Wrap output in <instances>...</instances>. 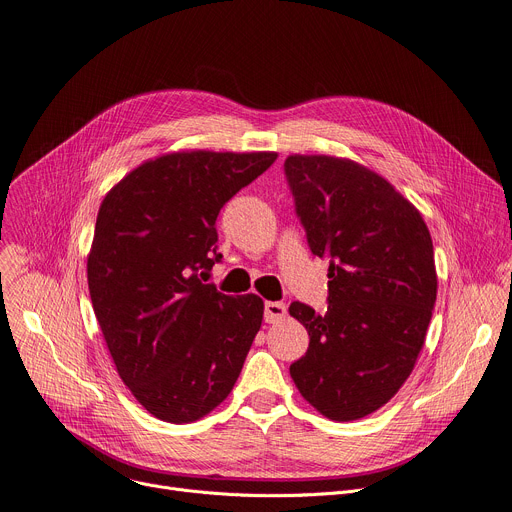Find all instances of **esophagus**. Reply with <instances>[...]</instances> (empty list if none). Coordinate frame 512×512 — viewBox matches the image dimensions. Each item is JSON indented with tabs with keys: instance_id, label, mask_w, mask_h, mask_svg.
I'll list each match as a JSON object with an SVG mask.
<instances>
[{
	"instance_id": "1",
	"label": "esophagus",
	"mask_w": 512,
	"mask_h": 512,
	"mask_svg": "<svg viewBox=\"0 0 512 512\" xmlns=\"http://www.w3.org/2000/svg\"><path fill=\"white\" fill-rule=\"evenodd\" d=\"M287 316V307L283 303H277V301H268L264 305V320L266 324H279L283 322Z\"/></svg>"
}]
</instances>
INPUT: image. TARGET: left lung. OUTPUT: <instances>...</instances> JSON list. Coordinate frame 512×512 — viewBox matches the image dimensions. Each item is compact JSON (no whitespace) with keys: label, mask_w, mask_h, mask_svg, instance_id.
Returning a JSON list of instances; mask_svg holds the SVG:
<instances>
[{"label":"left lung","mask_w":512,"mask_h":512,"mask_svg":"<svg viewBox=\"0 0 512 512\" xmlns=\"http://www.w3.org/2000/svg\"><path fill=\"white\" fill-rule=\"evenodd\" d=\"M311 252L330 260L328 311L293 301L309 334L291 377L322 416L348 422L387 404L410 377L437 301L420 211L383 176L336 155L285 160Z\"/></svg>","instance_id":"obj_1"}]
</instances>
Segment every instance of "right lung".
<instances>
[{
  "mask_svg": "<svg viewBox=\"0 0 512 512\" xmlns=\"http://www.w3.org/2000/svg\"><path fill=\"white\" fill-rule=\"evenodd\" d=\"M277 151L162 153L104 196L88 254V289L123 383L155 418L194 422L238 381L264 301L223 295L201 277L219 262L215 221Z\"/></svg>",
  "mask_w": 512,
  "mask_h": 512,
  "instance_id": "obj_1",
  "label": "right lung"
}]
</instances>
